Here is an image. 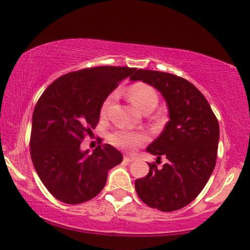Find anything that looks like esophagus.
I'll list each match as a JSON object with an SVG mask.
<instances>
[{
	"instance_id": "1",
	"label": "esophagus",
	"mask_w": 250,
	"mask_h": 250,
	"mask_svg": "<svg viewBox=\"0 0 250 250\" xmlns=\"http://www.w3.org/2000/svg\"><path fill=\"white\" fill-rule=\"evenodd\" d=\"M134 161V158L133 157H129V155H126V157H124V162H127V164H129V162Z\"/></svg>"
}]
</instances>
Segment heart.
Listing matches in <instances>:
<instances>
[{
	"label": "heart",
	"instance_id": "1",
	"mask_svg": "<svg viewBox=\"0 0 250 250\" xmlns=\"http://www.w3.org/2000/svg\"><path fill=\"white\" fill-rule=\"evenodd\" d=\"M128 97L134 106L142 113L150 109V108H155L158 104V96L154 89L146 84V83H135V84H133L128 90ZM114 99L115 93H111L104 99L103 106H101V114L106 115L108 108L113 104ZM144 141H146L144 134L132 132L125 128H118L109 135V142L113 146L126 151L135 150Z\"/></svg>",
	"mask_w": 250,
	"mask_h": 250
}]
</instances>
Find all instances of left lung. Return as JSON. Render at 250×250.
<instances>
[{"instance_id":"1","label":"left lung","mask_w":250,"mask_h":250,"mask_svg":"<svg viewBox=\"0 0 250 250\" xmlns=\"http://www.w3.org/2000/svg\"><path fill=\"white\" fill-rule=\"evenodd\" d=\"M131 81H142L157 89L168 108L164 131L146 147L168 162L158 168L149 164V173L135 180L139 197L162 212L179 209L194 201L215 167L220 137L219 123L211 106L196 86L177 75L137 70Z\"/></svg>"}]
</instances>
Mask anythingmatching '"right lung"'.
I'll list each match as a JSON object with an SVG mask.
<instances>
[{"label":"right lung","instance_id":"1","mask_svg":"<svg viewBox=\"0 0 250 250\" xmlns=\"http://www.w3.org/2000/svg\"><path fill=\"white\" fill-rule=\"evenodd\" d=\"M136 68L99 66L71 72L47 88L32 114L30 154L49 193L66 204H80L98 195L108 171L123 161L110 144L91 154L81 141L91 133L104 99Z\"/></svg>","mask_w":250,"mask_h":250}]
</instances>
